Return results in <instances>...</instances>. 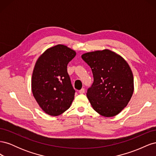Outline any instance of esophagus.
I'll list each match as a JSON object with an SVG mask.
<instances>
[{
    "label": "esophagus",
    "mask_w": 156,
    "mask_h": 156,
    "mask_svg": "<svg viewBox=\"0 0 156 156\" xmlns=\"http://www.w3.org/2000/svg\"><path fill=\"white\" fill-rule=\"evenodd\" d=\"M84 91H85V90H84V88H82V89H81L79 90V93L80 94H83V93H84Z\"/></svg>",
    "instance_id": "34e87169"
}]
</instances>
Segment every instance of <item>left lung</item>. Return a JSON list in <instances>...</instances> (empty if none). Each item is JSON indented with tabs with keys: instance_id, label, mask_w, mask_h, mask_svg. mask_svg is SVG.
I'll list each match as a JSON object with an SVG mask.
<instances>
[{
	"instance_id": "8db88e82",
	"label": "left lung",
	"mask_w": 156,
	"mask_h": 156,
	"mask_svg": "<svg viewBox=\"0 0 156 156\" xmlns=\"http://www.w3.org/2000/svg\"><path fill=\"white\" fill-rule=\"evenodd\" d=\"M81 57L91 68L94 77L87 93L92 108L103 116L117 115L128 104L134 90L129 64L108 49L88 52Z\"/></svg>"
}]
</instances>
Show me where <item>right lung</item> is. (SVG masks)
Instances as JSON below:
<instances>
[{
  "label": "right lung",
  "mask_w": 156,
  "mask_h": 156,
  "mask_svg": "<svg viewBox=\"0 0 156 156\" xmlns=\"http://www.w3.org/2000/svg\"><path fill=\"white\" fill-rule=\"evenodd\" d=\"M75 55L74 50L58 44L47 49L36 61L32 92L41 109L51 116L60 115L68 110L74 100L75 90L67 66Z\"/></svg>",
  "instance_id": "1"
}]
</instances>
